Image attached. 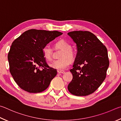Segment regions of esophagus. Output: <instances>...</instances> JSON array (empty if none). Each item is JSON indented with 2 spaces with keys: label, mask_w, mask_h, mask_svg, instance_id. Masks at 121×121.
<instances>
[{
  "label": "esophagus",
  "mask_w": 121,
  "mask_h": 121,
  "mask_svg": "<svg viewBox=\"0 0 121 121\" xmlns=\"http://www.w3.org/2000/svg\"><path fill=\"white\" fill-rule=\"evenodd\" d=\"M57 72H58L59 74H64L65 73V72L64 71L58 70V71H57Z\"/></svg>",
  "instance_id": "34e87169"
}]
</instances>
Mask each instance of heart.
<instances>
[{
    "instance_id": "1",
    "label": "heart",
    "mask_w": 121,
    "mask_h": 121,
    "mask_svg": "<svg viewBox=\"0 0 121 121\" xmlns=\"http://www.w3.org/2000/svg\"><path fill=\"white\" fill-rule=\"evenodd\" d=\"M55 46L56 48L62 50V52L59 56L60 59L54 61L50 64V66L58 70H64L69 67L70 60H72L74 57V54L72 50V46L64 40H60L56 42ZM42 52L43 57L46 60L48 61L52 60V50L49 46H44L42 49Z\"/></svg>"
}]
</instances>
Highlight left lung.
Returning a JSON list of instances; mask_svg holds the SVG:
<instances>
[{"instance_id":"left-lung-1","label":"left lung","mask_w":121,"mask_h":121,"mask_svg":"<svg viewBox=\"0 0 121 121\" xmlns=\"http://www.w3.org/2000/svg\"><path fill=\"white\" fill-rule=\"evenodd\" d=\"M67 35L77 48L73 68L70 69L73 79L67 88L75 96H87L94 92L106 77L109 66L107 48L90 32L75 31Z\"/></svg>"}]
</instances>
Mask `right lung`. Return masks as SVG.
Masks as SVG:
<instances>
[{
    "mask_svg": "<svg viewBox=\"0 0 121 121\" xmlns=\"http://www.w3.org/2000/svg\"><path fill=\"white\" fill-rule=\"evenodd\" d=\"M62 32L31 29L13 42L8 54L9 71L17 85L30 93L43 91L57 75L49 66L42 49Z\"/></svg>",
    "mask_w": 121,
    "mask_h": 121,
    "instance_id": "add662e5",
    "label": "right lung"
}]
</instances>
